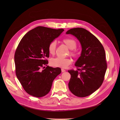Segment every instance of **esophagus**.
I'll return each mask as SVG.
<instances>
[{
    "instance_id": "obj_1",
    "label": "esophagus",
    "mask_w": 120,
    "mask_h": 120,
    "mask_svg": "<svg viewBox=\"0 0 120 120\" xmlns=\"http://www.w3.org/2000/svg\"><path fill=\"white\" fill-rule=\"evenodd\" d=\"M61 71H62L63 72L66 71V70H64V69H63V68H61Z\"/></svg>"
}]
</instances>
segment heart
<instances>
[{"mask_svg": "<svg viewBox=\"0 0 120 120\" xmlns=\"http://www.w3.org/2000/svg\"><path fill=\"white\" fill-rule=\"evenodd\" d=\"M63 42L70 49V55L74 57L78 56V50L76 49L77 46V41L74 38H66L63 39ZM56 42L52 41L49 43L48 46V51L51 55H54L56 53ZM71 60L70 58H64L57 57L50 60V63L52 66L61 68H66L71 64Z\"/></svg>", "mask_w": 120, "mask_h": 120, "instance_id": "b5f03b06", "label": "heart"}]
</instances>
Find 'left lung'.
<instances>
[{
	"instance_id": "obj_1",
	"label": "left lung",
	"mask_w": 120,
	"mask_h": 120,
	"mask_svg": "<svg viewBox=\"0 0 120 120\" xmlns=\"http://www.w3.org/2000/svg\"><path fill=\"white\" fill-rule=\"evenodd\" d=\"M66 34L75 36L82 48L81 56L75 64L77 70L68 71L71 75L68 88L75 96L87 97L103 82L107 68L106 53L99 40L84 28H71Z\"/></svg>"
}]
</instances>
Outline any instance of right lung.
Wrapping results in <instances>:
<instances>
[{
  "label": "right lung",
  "instance_id": "1",
  "mask_svg": "<svg viewBox=\"0 0 120 120\" xmlns=\"http://www.w3.org/2000/svg\"><path fill=\"white\" fill-rule=\"evenodd\" d=\"M64 31L38 26L29 31L19 42L14 54L15 74L29 95L37 98L47 95L54 79L61 73L60 68L47 66V59L49 43Z\"/></svg>",
  "mask_w": 120,
  "mask_h": 120
}]
</instances>
